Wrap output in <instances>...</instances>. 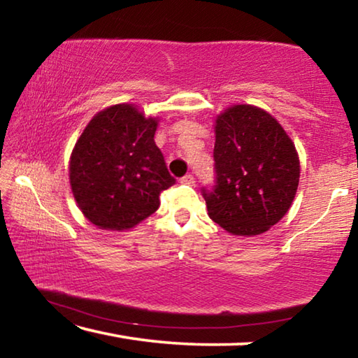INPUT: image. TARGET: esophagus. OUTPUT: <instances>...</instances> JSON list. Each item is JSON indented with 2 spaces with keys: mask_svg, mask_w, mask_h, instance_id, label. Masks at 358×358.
<instances>
[{
  "mask_svg": "<svg viewBox=\"0 0 358 358\" xmlns=\"http://www.w3.org/2000/svg\"><path fill=\"white\" fill-rule=\"evenodd\" d=\"M181 185H187V186H194V183H196V180H194L192 175H185L183 178L180 180Z\"/></svg>",
  "mask_w": 358,
  "mask_h": 358,
  "instance_id": "34e87169",
  "label": "esophagus"
}]
</instances>
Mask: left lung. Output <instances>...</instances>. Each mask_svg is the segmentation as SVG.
Listing matches in <instances>:
<instances>
[{"instance_id": "1", "label": "left lung", "mask_w": 358, "mask_h": 358, "mask_svg": "<svg viewBox=\"0 0 358 358\" xmlns=\"http://www.w3.org/2000/svg\"><path fill=\"white\" fill-rule=\"evenodd\" d=\"M213 192L203 191L210 220L232 235L254 237L282 220L300 181L292 138L273 115L235 104L215 118Z\"/></svg>"}]
</instances>
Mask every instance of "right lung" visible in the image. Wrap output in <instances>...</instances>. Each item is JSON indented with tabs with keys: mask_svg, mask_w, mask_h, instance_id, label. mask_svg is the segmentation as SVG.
<instances>
[{
	"mask_svg": "<svg viewBox=\"0 0 358 358\" xmlns=\"http://www.w3.org/2000/svg\"><path fill=\"white\" fill-rule=\"evenodd\" d=\"M159 117L136 104L102 108L85 126L69 157V183L83 216L102 230H129L159 207L175 183L156 147Z\"/></svg>",
	"mask_w": 358,
	"mask_h": 358,
	"instance_id": "right-lung-1",
	"label": "right lung"
}]
</instances>
